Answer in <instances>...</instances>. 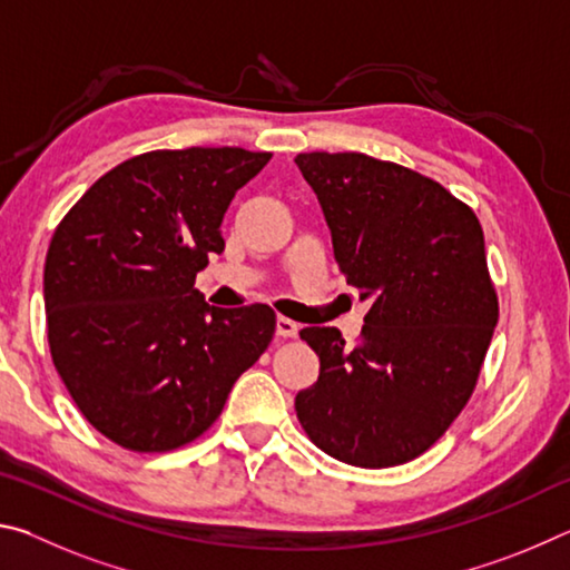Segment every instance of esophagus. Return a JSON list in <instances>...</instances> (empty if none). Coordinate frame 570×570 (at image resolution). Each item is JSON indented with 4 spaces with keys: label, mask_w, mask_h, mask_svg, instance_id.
Listing matches in <instances>:
<instances>
[{
    "label": "esophagus",
    "mask_w": 570,
    "mask_h": 570,
    "mask_svg": "<svg viewBox=\"0 0 570 570\" xmlns=\"http://www.w3.org/2000/svg\"><path fill=\"white\" fill-rule=\"evenodd\" d=\"M276 334L284 336V340H292V336L298 334V324L292 322V320H286V316H278V320H276Z\"/></svg>",
    "instance_id": "1"
}]
</instances>
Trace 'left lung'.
<instances>
[{"label": "left lung", "mask_w": 570, "mask_h": 570, "mask_svg": "<svg viewBox=\"0 0 570 570\" xmlns=\"http://www.w3.org/2000/svg\"><path fill=\"white\" fill-rule=\"evenodd\" d=\"M346 284L370 302L362 342L306 326L320 380L296 417L326 455L402 465L442 438L470 400L498 324L485 236L455 196L364 153H302Z\"/></svg>", "instance_id": "8db88e82"}]
</instances>
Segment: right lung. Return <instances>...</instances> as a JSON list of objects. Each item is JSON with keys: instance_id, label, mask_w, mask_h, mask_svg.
Returning a JSON list of instances; mask_svg holds the SVG:
<instances>
[{"instance_id": "right-lung-1", "label": "right lung", "mask_w": 570, "mask_h": 570, "mask_svg": "<svg viewBox=\"0 0 570 570\" xmlns=\"http://www.w3.org/2000/svg\"><path fill=\"white\" fill-rule=\"evenodd\" d=\"M272 153L153 150L95 183L45 262L52 362L95 430L135 452L206 432L272 342L266 304L218 308L196 274L224 250V214Z\"/></svg>"}]
</instances>
